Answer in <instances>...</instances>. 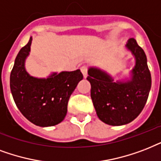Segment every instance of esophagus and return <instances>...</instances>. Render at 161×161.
<instances>
[{"mask_svg": "<svg viewBox=\"0 0 161 161\" xmlns=\"http://www.w3.org/2000/svg\"><path fill=\"white\" fill-rule=\"evenodd\" d=\"M80 70H81L82 74L84 75V77H86L87 75V71H88V67L86 65H83L80 67Z\"/></svg>", "mask_w": 161, "mask_h": 161, "instance_id": "obj_1", "label": "esophagus"}]
</instances>
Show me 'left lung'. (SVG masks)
Segmentation results:
<instances>
[{
	"label": "left lung",
	"mask_w": 161,
	"mask_h": 161,
	"mask_svg": "<svg viewBox=\"0 0 161 161\" xmlns=\"http://www.w3.org/2000/svg\"><path fill=\"white\" fill-rule=\"evenodd\" d=\"M126 46L136 58L130 81L115 83L100 69L88 70L86 79L92 86L91 97L97 114L109 125L120 126L134 120L144 109L151 87V75L144 51L134 38Z\"/></svg>",
	"instance_id": "1"
}]
</instances>
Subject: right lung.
I'll return each mask as SVG.
<instances>
[{"label": "right lung", "instance_id": "add662e5", "mask_svg": "<svg viewBox=\"0 0 161 161\" xmlns=\"http://www.w3.org/2000/svg\"><path fill=\"white\" fill-rule=\"evenodd\" d=\"M32 38L20 49L10 75V87L14 102L31 123L49 127L64 120L69 97L83 75L80 69L53 74L47 79L30 76L25 70V58L30 52Z\"/></svg>", "mask_w": 161, "mask_h": 161}]
</instances>
